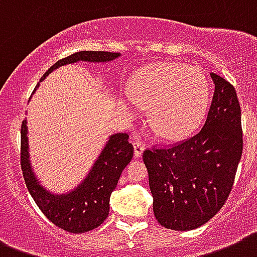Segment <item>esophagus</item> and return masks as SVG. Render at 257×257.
<instances>
[{"label": "esophagus", "instance_id": "esophagus-1", "mask_svg": "<svg viewBox=\"0 0 257 257\" xmlns=\"http://www.w3.org/2000/svg\"><path fill=\"white\" fill-rule=\"evenodd\" d=\"M133 146H134V157L135 158H141L143 154V151H145V146H143L141 142H138V141H134V142H133Z\"/></svg>", "mask_w": 257, "mask_h": 257}]
</instances>
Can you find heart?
<instances>
[{
  "mask_svg": "<svg viewBox=\"0 0 257 257\" xmlns=\"http://www.w3.org/2000/svg\"><path fill=\"white\" fill-rule=\"evenodd\" d=\"M209 81L197 67L156 63L137 73L130 91L119 95L127 111L149 107V124L160 138L178 141L200 126L209 106Z\"/></svg>",
  "mask_w": 257,
  "mask_h": 257,
  "instance_id": "b5f03b06",
  "label": "heart"
}]
</instances>
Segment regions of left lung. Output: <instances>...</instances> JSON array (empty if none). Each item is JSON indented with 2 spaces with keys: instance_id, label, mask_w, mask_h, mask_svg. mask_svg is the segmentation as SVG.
<instances>
[{
  "instance_id": "obj_1",
  "label": "left lung",
  "mask_w": 257,
  "mask_h": 257,
  "mask_svg": "<svg viewBox=\"0 0 257 257\" xmlns=\"http://www.w3.org/2000/svg\"><path fill=\"white\" fill-rule=\"evenodd\" d=\"M214 93L204 127L170 149L143 153L161 225L192 230L208 222L225 204L242 153L241 110L229 81L210 72Z\"/></svg>"
}]
</instances>
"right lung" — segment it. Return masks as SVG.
Masks as SVG:
<instances>
[{
  "label": "right lung",
  "mask_w": 257,
  "mask_h": 257,
  "mask_svg": "<svg viewBox=\"0 0 257 257\" xmlns=\"http://www.w3.org/2000/svg\"><path fill=\"white\" fill-rule=\"evenodd\" d=\"M120 57L119 52L80 51L61 59L44 73L40 81L63 65L79 61L106 64ZM40 83L36 85L39 88ZM35 89V91H36ZM124 133L111 134L100 154L93 161L85 177L73 189L65 193H53L43 186L32 166L27 118L21 126V169L27 188L45 217L69 233H84L103 224L110 212V197L123 169L133 158V145Z\"/></svg>",
  "instance_id": "1"
}]
</instances>
